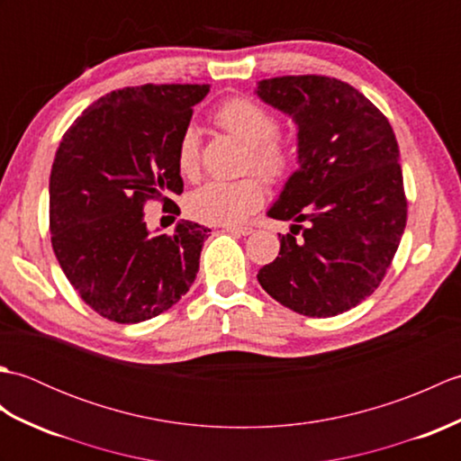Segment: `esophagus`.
<instances>
[{
  "instance_id": "obj_1",
  "label": "esophagus",
  "mask_w": 461,
  "mask_h": 461,
  "mask_svg": "<svg viewBox=\"0 0 461 461\" xmlns=\"http://www.w3.org/2000/svg\"><path fill=\"white\" fill-rule=\"evenodd\" d=\"M223 230L230 233H236V236H249V233H253L251 225H225Z\"/></svg>"
}]
</instances>
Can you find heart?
<instances>
[{
	"mask_svg": "<svg viewBox=\"0 0 461 461\" xmlns=\"http://www.w3.org/2000/svg\"><path fill=\"white\" fill-rule=\"evenodd\" d=\"M213 121L248 146L246 170H258L269 182H281L295 166V146L281 136L277 116L248 96H231L218 106ZM176 168L194 180L200 172V136L185 126L176 144ZM266 202V182L258 174L240 180H212L195 188L185 210L194 220L212 225H233L258 212Z\"/></svg>",
	"mask_w": 461,
	"mask_h": 461,
	"instance_id": "heart-1",
	"label": "heart"
}]
</instances>
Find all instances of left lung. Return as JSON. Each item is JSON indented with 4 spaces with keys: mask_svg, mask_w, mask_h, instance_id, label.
<instances>
[{
    "mask_svg": "<svg viewBox=\"0 0 461 461\" xmlns=\"http://www.w3.org/2000/svg\"><path fill=\"white\" fill-rule=\"evenodd\" d=\"M258 95L299 126V168L267 212L295 223L258 279L299 315H340L375 293L406 228L394 131L365 95L332 77L263 79Z\"/></svg>",
    "mask_w": 461,
    "mask_h": 461,
    "instance_id": "1",
    "label": "left lung"
}]
</instances>
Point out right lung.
Listing matches in <instances>:
<instances>
[{
  "label": "right lung",
  "instance_id": "right-lung-1",
  "mask_svg": "<svg viewBox=\"0 0 461 461\" xmlns=\"http://www.w3.org/2000/svg\"><path fill=\"white\" fill-rule=\"evenodd\" d=\"M210 85L124 86L95 101L63 134L49 180V230L81 299L114 322H140L188 293L208 228L150 233L144 205L184 192L176 144ZM178 215V205L164 208ZM176 220V218H174Z\"/></svg>",
  "mask_w": 461,
  "mask_h": 461
}]
</instances>
